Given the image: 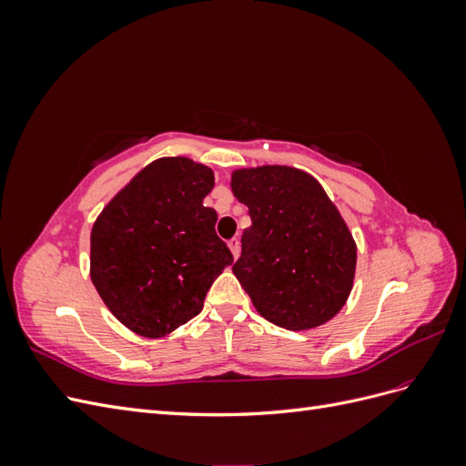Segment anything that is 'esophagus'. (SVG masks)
Instances as JSON below:
<instances>
[{
    "instance_id": "34e87169",
    "label": "esophagus",
    "mask_w": 466,
    "mask_h": 466,
    "mask_svg": "<svg viewBox=\"0 0 466 466\" xmlns=\"http://www.w3.org/2000/svg\"><path fill=\"white\" fill-rule=\"evenodd\" d=\"M228 245H229V248H231V252H233V257L237 258V257H238V250H241V241H238V238L235 237V238H231V241H229Z\"/></svg>"
}]
</instances>
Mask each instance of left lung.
<instances>
[{
  "label": "left lung",
  "mask_w": 466,
  "mask_h": 466,
  "mask_svg": "<svg viewBox=\"0 0 466 466\" xmlns=\"http://www.w3.org/2000/svg\"><path fill=\"white\" fill-rule=\"evenodd\" d=\"M231 188L252 221L233 274L257 311L288 330L330 320L354 284L356 243L327 192L279 165L238 168Z\"/></svg>",
  "instance_id": "1"
}]
</instances>
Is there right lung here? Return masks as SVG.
Here are the masks:
<instances>
[{"label": "right lung", "instance_id": "obj_1", "mask_svg": "<svg viewBox=\"0 0 466 466\" xmlns=\"http://www.w3.org/2000/svg\"><path fill=\"white\" fill-rule=\"evenodd\" d=\"M214 173L187 157L149 163L96 218L91 279L124 327L161 338L202 311L231 250L204 198Z\"/></svg>", "mask_w": 466, "mask_h": 466}]
</instances>
